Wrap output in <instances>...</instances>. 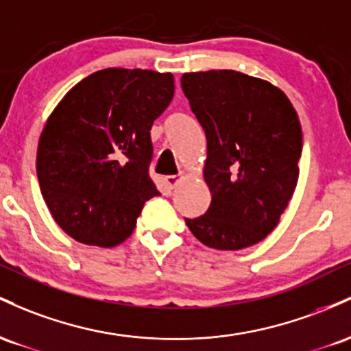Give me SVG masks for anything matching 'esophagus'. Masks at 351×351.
<instances>
[{
	"label": "esophagus",
	"mask_w": 351,
	"mask_h": 351,
	"mask_svg": "<svg viewBox=\"0 0 351 351\" xmlns=\"http://www.w3.org/2000/svg\"><path fill=\"white\" fill-rule=\"evenodd\" d=\"M180 180V176H167L165 177V182H167V186L171 189H174L177 184H179Z\"/></svg>",
	"instance_id": "obj_1"
}]
</instances>
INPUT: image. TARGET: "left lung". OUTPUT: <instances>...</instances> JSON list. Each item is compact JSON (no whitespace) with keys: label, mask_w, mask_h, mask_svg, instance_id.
Returning <instances> with one entry per match:
<instances>
[{"label":"left lung","mask_w":351,"mask_h":351,"mask_svg":"<svg viewBox=\"0 0 351 351\" xmlns=\"http://www.w3.org/2000/svg\"><path fill=\"white\" fill-rule=\"evenodd\" d=\"M180 84L206 132L212 194L206 214L186 219L189 230L210 249L254 245L277 227L297 187V112L283 90L239 71L186 73Z\"/></svg>","instance_id":"1"}]
</instances>
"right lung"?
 Here are the masks:
<instances>
[{
	"label": "right lung",
	"instance_id": "right-lung-1",
	"mask_svg": "<svg viewBox=\"0 0 351 351\" xmlns=\"http://www.w3.org/2000/svg\"><path fill=\"white\" fill-rule=\"evenodd\" d=\"M174 97V76L109 68L77 82L49 116L36 172L51 215L86 245L116 247L144 204L159 195L149 176L151 128Z\"/></svg>",
	"mask_w": 351,
	"mask_h": 351
}]
</instances>
